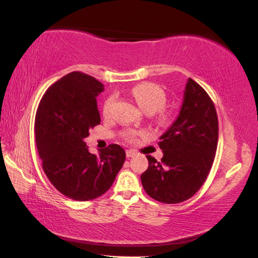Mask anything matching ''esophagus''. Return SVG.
I'll list each match as a JSON object with an SVG mask.
<instances>
[{
	"label": "esophagus",
	"instance_id": "1",
	"mask_svg": "<svg viewBox=\"0 0 258 258\" xmlns=\"http://www.w3.org/2000/svg\"><path fill=\"white\" fill-rule=\"evenodd\" d=\"M136 154V153H135V151H133V150H127V151H126V157H133L134 155Z\"/></svg>",
	"mask_w": 258,
	"mask_h": 258
}]
</instances>
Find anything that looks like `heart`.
I'll return each mask as SVG.
<instances>
[{"label": "heart", "instance_id": "1", "mask_svg": "<svg viewBox=\"0 0 258 258\" xmlns=\"http://www.w3.org/2000/svg\"><path fill=\"white\" fill-rule=\"evenodd\" d=\"M131 96H132L138 105L143 109L145 113H155L165 105L166 103V94L163 91L161 86L157 84L151 83V82H144L135 85L132 90H131ZM114 103V96L107 97L105 102L103 104V113L107 115L109 114L112 109V105ZM141 132L133 130H127L123 133L124 139L128 142H132L135 140L136 136L141 135Z\"/></svg>", "mask_w": 258, "mask_h": 258}]
</instances>
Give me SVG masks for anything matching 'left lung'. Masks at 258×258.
<instances>
[{
    "instance_id": "8db88e82",
    "label": "left lung",
    "mask_w": 258,
    "mask_h": 258,
    "mask_svg": "<svg viewBox=\"0 0 258 258\" xmlns=\"http://www.w3.org/2000/svg\"><path fill=\"white\" fill-rule=\"evenodd\" d=\"M161 161L151 155L142 185L155 201L177 204L190 199L204 184L215 158L218 118L212 98L188 79L179 115L161 136Z\"/></svg>"
}]
</instances>
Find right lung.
<instances>
[{
  "label": "right lung",
  "mask_w": 258,
  "mask_h": 258,
  "mask_svg": "<svg viewBox=\"0 0 258 258\" xmlns=\"http://www.w3.org/2000/svg\"><path fill=\"white\" fill-rule=\"evenodd\" d=\"M103 84L82 72L67 74L43 95L35 115V140L42 167L59 193L91 201L114 183L125 162V151L111 144L91 154L84 139L101 123L96 96Z\"/></svg>",
  "instance_id": "obj_1"
}]
</instances>
